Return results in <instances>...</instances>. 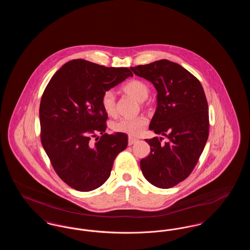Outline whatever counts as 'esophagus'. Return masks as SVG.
<instances>
[{"label":"esophagus","instance_id":"obj_1","mask_svg":"<svg viewBox=\"0 0 250 250\" xmlns=\"http://www.w3.org/2000/svg\"><path fill=\"white\" fill-rule=\"evenodd\" d=\"M137 141H138V140L135 139V138H133V137H128V145L134 144Z\"/></svg>","mask_w":250,"mask_h":250}]
</instances>
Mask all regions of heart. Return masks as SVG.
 <instances>
[{
  "instance_id": "heart-1",
  "label": "heart",
  "mask_w": 250,
  "mask_h": 250,
  "mask_svg": "<svg viewBox=\"0 0 250 250\" xmlns=\"http://www.w3.org/2000/svg\"><path fill=\"white\" fill-rule=\"evenodd\" d=\"M122 90L140 102L144 101L150 94V88L141 80H130L122 86ZM101 106L107 115H114L116 111L115 95L111 91H106L101 96ZM148 124V120L143 115L133 118H121L111 125L114 132L127 134L129 136L140 135Z\"/></svg>"
}]
</instances>
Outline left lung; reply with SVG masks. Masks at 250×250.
<instances>
[{
    "mask_svg": "<svg viewBox=\"0 0 250 250\" xmlns=\"http://www.w3.org/2000/svg\"><path fill=\"white\" fill-rule=\"evenodd\" d=\"M157 91L150 130L163 138L145 140L149 155L141 160L144 177L159 188H170L190 175L209 136V112L200 81L178 63L159 60L130 67Z\"/></svg>",
    "mask_w": 250,
    "mask_h": 250,
    "instance_id": "1",
    "label": "left lung"
}]
</instances>
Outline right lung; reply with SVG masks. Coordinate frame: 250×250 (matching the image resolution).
Here are the masks:
<instances>
[{
    "label": "right lung",
    "mask_w": 250,
    "mask_h": 250,
    "mask_svg": "<svg viewBox=\"0 0 250 250\" xmlns=\"http://www.w3.org/2000/svg\"><path fill=\"white\" fill-rule=\"evenodd\" d=\"M129 76L127 67L72 60L53 75L42 95L41 143L57 175L76 190L102 186L116 156L127 146L126 134L106 133L101 96ZM97 133L100 138L95 137Z\"/></svg>",
    "instance_id": "1"
}]
</instances>
